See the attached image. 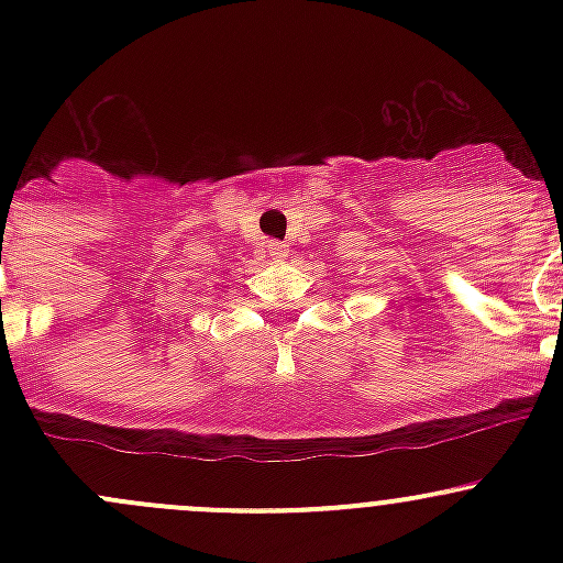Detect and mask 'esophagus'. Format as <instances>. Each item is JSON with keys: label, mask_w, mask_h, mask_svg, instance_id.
I'll return each mask as SVG.
<instances>
[{"label": "esophagus", "mask_w": 563, "mask_h": 563, "mask_svg": "<svg viewBox=\"0 0 563 563\" xmlns=\"http://www.w3.org/2000/svg\"><path fill=\"white\" fill-rule=\"evenodd\" d=\"M266 255H269L272 261H283L288 255L286 245H280V242H266Z\"/></svg>", "instance_id": "1"}]
</instances>
